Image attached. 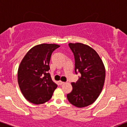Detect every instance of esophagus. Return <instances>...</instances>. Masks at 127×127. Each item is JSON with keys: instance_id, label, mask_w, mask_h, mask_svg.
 I'll return each mask as SVG.
<instances>
[{"instance_id": "esophagus-1", "label": "esophagus", "mask_w": 127, "mask_h": 127, "mask_svg": "<svg viewBox=\"0 0 127 127\" xmlns=\"http://www.w3.org/2000/svg\"><path fill=\"white\" fill-rule=\"evenodd\" d=\"M58 83H59L60 85H62V84H64V82H63V81H58Z\"/></svg>"}]
</instances>
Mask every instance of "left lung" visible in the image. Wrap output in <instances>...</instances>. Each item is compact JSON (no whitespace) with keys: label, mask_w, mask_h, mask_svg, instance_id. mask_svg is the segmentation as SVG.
Instances as JSON below:
<instances>
[{"label":"left lung","mask_w":127,"mask_h":127,"mask_svg":"<svg viewBox=\"0 0 127 127\" xmlns=\"http://www.w3.org/2000/svg\"><path fill=\"white\" fill-rule=\"evenodd\" d=\"M74 54L75 72L80 73L76 83H72V92L67 95L68 101L78 108L92 104L104 87L105 69L96 51L81 43H69Z\"/></svg>","instance_id":"1"}]
</instances>
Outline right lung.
Masks as SVG:
<instances>
[{
  "label": "right lung",
  "instance_id": "right-lung-1",
  "mask_svg": "<svg viewBox=\"0 0 127 127\" xmlns=\"http://www.w3.org/2000/svg\"><path fill=\"white\" fill-rule=\"evenodd\" d=\"M60 46L56 44H38L23 57L17 72L18 84L26 100L35 104L48 101L57 84L48 73L52 53Z\"/></svg>",
  "mask_w": 127,
  "mask_h": 127
}]
</instances>
